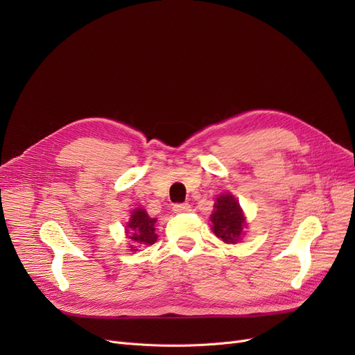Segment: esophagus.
<instances>
[{"label":"esophagus","mask_w":355,"mask_h":355,"mask_svg":"<svg viewBox=\"0 0 355 355\" xmlns=\"http://www.w3.org/2000/svg\"><path fill=\"white\" fill-rule=\"evenodd\" d=\"M173 211L175 213H187V211H191V206L188 202H178L173 206Z\"/></svg>","instance_id":"1"}]
</instances>
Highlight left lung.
<instances>
[{
  "label": "left lung",
  "mask_w": 355,
  "mask_h": 355,
  "mask_svg": "<svg viewBox=\"0 0 355 355\" xmlns=\"http://www.w3.org/2000/svg\"><path fill=\"white\" fill-rule=\"evenodd\" d=\"M211 230L216 237L228 244L240 241L245 228V218L240 204L232 194H220L214 202V211L210 216Z\"/></svg>",
  "instance_id": "left-lung-1"
}]
</instances>
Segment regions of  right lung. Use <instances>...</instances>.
Returning a JSON list of instances; mask_svg holds the SVG:
<instances>
[{
	"label": "right lung",
	"mask_w": 355,
	"mask_h": 355,
	"mask_svg": "<svg viewBox=\"0 0 355 355\" xmlns=\"http://www.w3.org/2000/svg\"><path fill=\"white\" fill-rule=\"evenodd\" d=\"M157 218H151L145 209H135L130 214V220L127 222L125 234L130 240V250L136 252L137 247L153 245L157 241L155 234Z\"/></svg>",
	"instance_id": "obj_1"
}]
</instances>
